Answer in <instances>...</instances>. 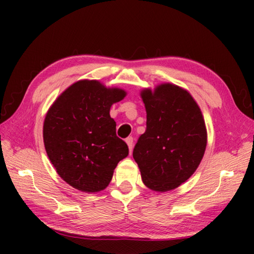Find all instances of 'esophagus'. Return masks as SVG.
Segmentation results:
<instances>
[{
  "label": "esophagus",
  "instance_id": "esophagus-1",
  "mask_svg": "<svg viewBox=\"0 0 254 254\" xmlns=\"http://www.w3.org/2000/svg\"><path fill=\"white\" fill-rule=\"evenodd\" d=\"M128 139H131V142H133V139H132V137H128ZM128 142H130V140H128ZM132 144V143H131Z\"/></svg>",
  "mask_w": 254,
  "mask_h": 254
}]
</instances>
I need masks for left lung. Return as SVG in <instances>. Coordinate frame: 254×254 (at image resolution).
I'll return each mask as SVG.
<instances>
[{"mask_svg":"<svg viewBox=\"0 0 254 254\" xmlns=\"http://www.w3.org/2000/svg\"><path fill=\"white\" fill-rule=\"evenodd\" d=\"M126 92L101 88L96 80H79L68 87L48 111L44 142L49 160L67 184L85 192L109 186L114 169L128 154L110 117L112 104Z\"/></svg>","mask_w":254,"mask_h":254,"instance_id":"1","label":"left lung"}]
</instances>
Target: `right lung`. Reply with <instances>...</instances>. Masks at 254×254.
I'll return each mask as SVG.
<instances>
[{
	"instance_id": "obj_1",
	"label": "right lung",
	"mask_w": 254,
	"mask_h": 254,
	"mask_svg": "<svg viewBox=\"0 0 254 254\" xmlns=\"http://www.w3.org/2000/svg\"><path fill=\"white\" fill-rule=\"evenodd\" d=\"M147 130L133 149L142 182L156 191L177 188L203 159L207 132L200 109L188 92L162 84L141 93Z\"/></svg>"
}]
</instances>
